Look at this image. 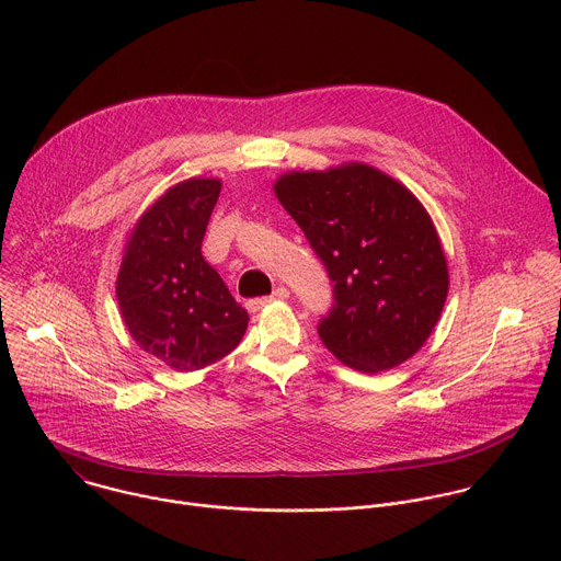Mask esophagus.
<instances>
[{
  "instance_id": "esophagus-1",
  "label": "esophagus",
  "mask_w": 561,
  "mask_h": 561,
  "mask_svg": "<svg viewBox=\"0 0 561 561\" xmlns=\"http://www.w3.org/2000/svg\"><path fill=\"white\" fill-rule=\"evenodd\" d=\"M288 288L286 286H277L275 290H273V295H268V297H257V299H249L247 301V306H249V310H260V308H264L266 304H271V301H275V299H288Z\"/></svg>"
}]
</instances>
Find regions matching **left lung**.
<instances>
[{
  "instance_id": "obj_1",
  "label": "left lung",
  "mask_w": 561,
  "mask_h": 561,
  "mask_svg": "<svg viewBox=\"0 0 561 561\" xmlns=\"http://www.w3.org/2000/svg\"><path fill=\"white\" fill-rule=\"evenodd\" d=\"M275 195L333 282L319 340L346 366L379 373L413 357L448 295V266L420 199L366 164L286 173Z\"/></svg>"
}]
</instances>
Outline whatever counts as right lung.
Here are the masks:
<instances>
[{
  "instance_id": "add662e5",
  "label": "right lung",
  "mask_w": 561,
  "mask_h": 561,
  "mask_svg": "<svg viewBox=\"0 0 561 561\" xmlns=\"http://www.w3.org/2000/svg\"><path fill=\"white\" fill-rule=\"evenodd\" d=\"M219 180L169 188L135 224L117 275V301L137 346L175 370H197L242 342L249 312L202 257Z\"/></svg>"
}]
</instances>
